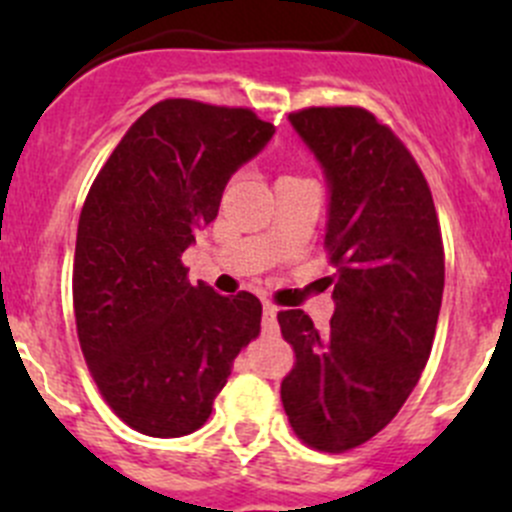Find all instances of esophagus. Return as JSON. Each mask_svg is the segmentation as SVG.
<instances>
[{
  "label": "esophagus",
  "instance_id": "34e87169",
  "mask_svg": "<svg viewBox=\"0 0 512 512\" xmlns=\"http://www.w3.org/2000/svg\"><path fill=\"white\" fill-rule=\"evenodd\" d=\"M262 329L265 334H277V307H272L270 302H265L262 307Z\"/></svg>",
  "mask_w": 512,
  "mask_h": 512
}]
</instances>
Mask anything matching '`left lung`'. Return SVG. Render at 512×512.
<instances>
[{"instance_id":"left-lung-1","label":"left lung","mask_w":512,"mask_h":512,"mask_svg":"<svg viewBox=\"0 0 512 512\" xmlns=\"http://www.w3.org/2000/svg\"><path fill=\"white\" fill-rule=\"evenodd\" d=\"M327 183L334 314L319 334L302 309L277 314L297 364L282 381L294 433L317 451L361 446L421 379L443 297V242L426 178L404 143L352 106L289 113Z\"/></svg>"}]
</instances>
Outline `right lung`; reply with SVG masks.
<instances>
[{"mask_svg":"<svg viewBox=\"0 0 512 512\" xmlns=\"http://www.w3.org/2000/svg\"><path fill=\"white\" fill-rule=\"evenodd\" d=\"M272 136L275 126L247 108L168 98L128 128L86 195L76 332L103 399L146 436L203 426L235 356L260 334L255 294L190 285L180 255Z\"/></svg>","mask_w":512,"mask_h":512,"instance_id":"add662e5","label":"right lung"}]
</instances>
